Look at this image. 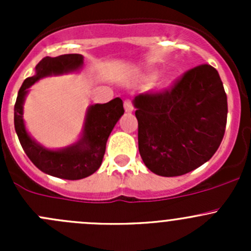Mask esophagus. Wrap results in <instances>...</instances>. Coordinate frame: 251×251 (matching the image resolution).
<instances>
[{
    "label": "esophagus",
    "mask_w": 251,
    "mask_h": 251,
    "mask_svg": "<svg viewBox=\"0 0 251 251\" xmlns=\"http://www.w3.org/2000/svg\"><path fill=\"white\" fill-rule=\"evenodd\" d=\"M124 108H125L126 111H132L133 109H135V105H133L132 100H126L125 102H124Z\"/></svg>",
    "instance_id": "obj_1"
}]
</instances>
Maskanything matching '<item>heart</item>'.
Instances as JSON below:
<instances>
[{"mask_svg":"<svg viewBox=\"0 0 251 251\" xmlns=\"http://www.w3.org/2000/svg\"><path fill=\"white\" fill-rule=\"evenodd\" d=\"M155 77H156V74H155V73H151V74H149L148 76H147V78H148L149 81L154 80V78H155Z\"/></svg>","mask_w":251,"mask_h":251,"instance_id":"b5f03b06","label":"heart"}]
</instances>
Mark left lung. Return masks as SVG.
<instances>
[{
  "mask_svg": "<svg viewBox=\"0 0 251 251\" xmlns=\"http://www.w3.org/2000/svg\"><path fill=\"white\" fill-rule=\"evenodd\" d=\"M138 149L151 173L181 176L219 149L227 123V96L209 64L187 70L173 85L135 98Z\"/></svg>",
  "mask_w": 251,
  "mask_h": 251,
  "instance_id": "obj_1",
  "label": "left lung"
}]
</instances>
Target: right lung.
I'll use <instances>...</instances> for the list:
<instances>
[{"label": "right lung", "mask_w": 251, "mask_h": 251, "mask_svg": "<svg viewBox=\"0 0 251 251\" xmlns=\"http://www.w3.org/2000/svg\"><path fill=\"white\" fill-rule=\"evenodd\" d=\"M82 63L83 57L81 54L45 57L36 65V75L24 80L14 104V127L25 154L41 171L64 179L85 178L100 169L108 137L125 111L123 100L114 98L104 104L92 105L86 116L82 138L63 151H48L30 138L23 121V103L27 88L39 78L76 70Z\"/></svg>", "instance_id": "obj_1"}]
</instances>
